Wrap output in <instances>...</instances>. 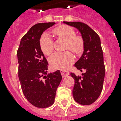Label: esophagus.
<instances>
[{"instance_id":"1","label":"esophagus","mask_w":121,"mask_h":121,"mask_svg":"<svg viewBox=\"0 0 121 121\" xmlns=\"http://www.w3.org/2000/svg\"><path fill=\"white\" fill-rule=\"evenodd\" d=\"M61 74L63 77H65L66 76L69 75L70 73L68 71H66V70H61Z\"/></svg>"}]
</instances>
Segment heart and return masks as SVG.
I'll list each match as a JSON object with an SVG mask.
<instances>
[{
    "label": "heart",
    "instance_id": "heart-1",
    "mask_svg": "<svg viewBox=\"0 0 121 121\" xmlns=\"http://www.w3.org/2000/svg\"><path fill=\"white\" fill-rule=\"evenodd\" d=\"M53 33L60 38L67 42L66 48L76 53H79L83 48V42L80 36H75V32L71 27L67 26H60L53 30ZM40 47L43 53L49 55L53 50V43L51 36L44 33L41 38ZM74 56L70 51L54 53L49 58L51 66L55 69L66 70L73 63Z\"/></svg>",
    "mask_w": 121,
    "mask_h": 121
}]
</instances>
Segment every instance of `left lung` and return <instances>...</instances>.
Instances as JSON below:
<instances>
[{
    "instance_id": "obj_1",
    "label": "left lung",
    "mask_w": 121,
    "mask_h": 121,
    "mask_svg": "<svg viewBox=\"0 0 121 121\" xmlns=\"http://www.w3.org/2000/svg\"><path fill=\"white\" fill-rule=\"evenodd\" d=\"M75 27L81 34L83 42V52L75 66L81 76L71 73L75 80L73 88L74 100L82 105H90L97 99L103 88L105 77L103 51L99 35L88 26L80 22H63Z\"/></svg>"
}]
</instances>
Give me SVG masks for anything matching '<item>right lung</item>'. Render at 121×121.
<instances>
[{
    "instance_id": "1",
    "label": "right lung",
    "mask_w": 121,
    "mask_h": 121,
    "mask_svg": "<svg viewBox=\"0 0 121 121\" xmlns=\"http://www.w3.org/2000/svg\"><path fill=\"white\" fill-rule=\"evenodd\" d=\"M55 24L44 22L33 26L21 39L17 53L22 92L26 99L38 108L53 105L62 79L60 70L47 74L48 63L40 47L42 34Z\"/></svg>"
}]
</instances>
